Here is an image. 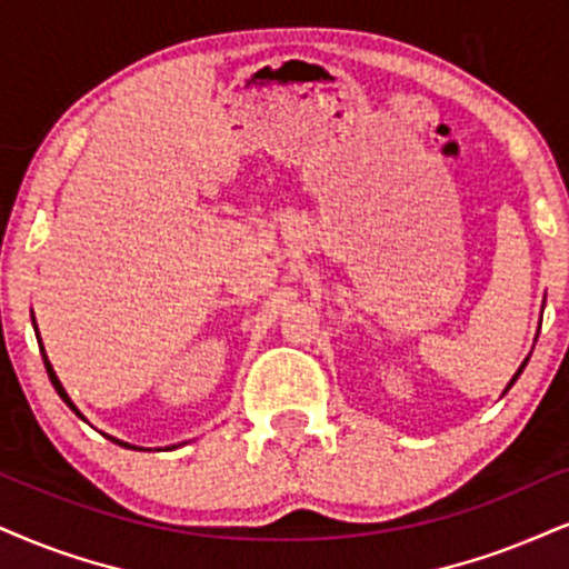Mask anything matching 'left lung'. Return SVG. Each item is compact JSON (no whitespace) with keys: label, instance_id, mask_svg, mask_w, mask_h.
I'll return each mask as SVG.
<instances>
[{"label":"left lung","instance_id":"8db88e82","mask_svg":"<svg viewBox=\"0 0 569 569\" xmlns=\"http://www.w3.org/2000/svg\"><path fill=\"white\" fill-rule=\"evenodd\" d=\"M525 363H528V359H525V361H522V367H520V369H517V375H515V377H511V382H509V385H507V390H509V388H511V385H515V382H517V377H520V375H522V369H525ZM507 390H503V392H507Z\"/></svg>","mask_w":569,"mask_h":569}]
</instances>
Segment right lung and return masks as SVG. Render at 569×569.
Segmentation results:
<instances>
[{
	"mask_svg": "<svg viewBox=\"0 0 569 569\" xmlns=\"http://www.w3.org/2000/svg\"><path fill=\"white\" fill-rule=\"evenodd\" d=\"M33 327H37V321H33ZM37 338H39V329H37ZM41 359H44V367H47L49 382H52V385H54V390H58V396L62 398V401H66V403H68V409H70V411H73V413H76V417H81V419H83V422H87V417H83V413H81L79 409H76V403H73V401H70V398H68V392H66V388H62V385H60V380H58V375H54L52 363H49V359H47V353H44V346H41ZM102 435H104V432H102ZM104 438H108V440H113V443H118V446H123V448H134V451H142V448H137V446H131V443H123V440H118V438H113V435H104Z\"/></svg>",
	"mask_w": 569,
	"mask_h": 569,
	"instance_id": "obj_1",
	"label": "right lung"
}]
</instances>
